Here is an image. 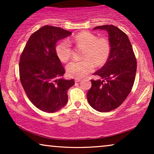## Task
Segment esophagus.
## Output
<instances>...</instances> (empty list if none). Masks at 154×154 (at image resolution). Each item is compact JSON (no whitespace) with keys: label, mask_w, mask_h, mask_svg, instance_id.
Here are the masks:
<instances>
[{"label":"esophagus","mask_w":154,"mask_h":154,"mask_svg":"<svg viewBox=\"0 0 154 154\" xmlns=\"http://www.w3.org/2000/svg\"><path fill=\"white\" fill-rule=\"evenodd\" d=\"M81 81V79H75V83H79V82H80Z\"/></svg>","instance_id":"esophagus-1"}]
</instances>
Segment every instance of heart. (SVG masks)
I'll return each instance as SVG.
<instances>
[{
	"label": "heart",
	"instance_id": "obj_1",
	"mask_svg": "<svg viewBox=\"0 0 154 154\" xmlns=\"http://www.w3.org/2000/svg\"><path fill=\"white\" fill-rule=\"evenodd\" d=\"M78 47L85 48L81 61L73 60L66 66V72L70 77L80 79L94 70V64L97 66L104 64L108 60L111 46L108 40L98 38L89 31H83L75 35L73 40ZM55 52L60 60L66 62L72 54V46L67 39L62 40L56 45Z\"/></svg>",
	"mask_w": 154,
	"mask_h": 154
}]
</instances>
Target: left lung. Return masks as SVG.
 Segmentation results:
<instances>
[{
	"mask_svg": "<svg viewBox=\"0 0 154 154\" xmlns=\"http://www.w3.org/2000/svg\"><path fill=\"white\" fill-rule=\"evenodd\" d=\"M109 33L111 52L106 64L93 74L102 80H91L87 93L90 106L100 112H109L121 105L133 86L137 60L128 35L113 25H103L93 29Z\"/></svg>",
	"mask_w": 154,
	"mask_h": 154,
	"instance_id": "left-lung-1",
	"label": "left lung"
}]
</instances>
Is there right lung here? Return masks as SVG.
<instances>
[{
	"mask_svg": "<svg viewBox=\"0 0 154 154\" xmlns=\"http://www.w3.org/2000/svg\"><path fill=\"white\" fill-rule=\"evenodd\" d=\"M70 31L45 25L31 35L20 57V77L31 103L40 110L56 112L68 101L67 92L74 81L65 80V73L55 52L57 42Z\"/></svg>",
	"mask_w": 154,
	"mask_h": 154,
	"instance_id": "add662e5",
	"label": "right lung"
}]
</instances>
